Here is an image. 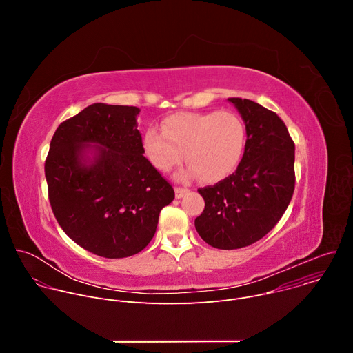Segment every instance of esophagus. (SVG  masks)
<instances>
[{
    "label": "esophagus",
    "instance_id": "34e87169",
    "mask_svg": "<svg viewBox=\"0 0 353 353\" xmlns=\"http://www.w3.org/2000/svg\"><path fill=\"white\" fill-rule=\"evenodd\" d=\"M174 192H176V198H181L184 194L188 192V188H184V187H176L174 188Z\"/></svg>",
    "mask_w": 353,
    "mask_h": 353
}]
</instances>
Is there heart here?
Returning <instances> with one entry per match:
<instances>
[{"instance_id": "obj_1", "label": "heart", "mask_w": 353, "mask_h": 353, "mask_svg": "<svg viewBox=\"0 0 353 353\" xmlns=\"http://www.w3.org/2000/svg\"><path fill=\"white\" fill-rule=\"evenodd\" d=\"M152 165L170 172L184 159L185 176L196 174L205 183L219 181L234 172L245 146V125L230 110L176 113L165 119L162 131L149 128L143 138Z\"/></svg>"}]
</instances>
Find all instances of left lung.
Returning <instances> with one entry per match:
<instances>
[{
	"instance_id": "8db88e82",
	"label": "left lung",
	"mask_w": 353,
	"mask_h": 353,
	"mask_svg": "<svg viewBox=\"0 0 353 353\" xmlns=\"http://www.w3.org/2000/svg\"><path fill=\"white\" fill-rule=\"evenodd\" d=\"M245 123V146L234 173L198 188L205 208L195 229L215 248L263 239L285 214L294 190V142L285 123L253 100L229 97Z\"/></svg>"
}]
</instances>
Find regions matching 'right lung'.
<instances>
[{
	"label": "right lung",
	"mask_w": 353,
	"mask_h": 353,
	"mask_svg": "<svg viewBox=\"0 0 353 353\" xmlns=\"http://www.w3.org/2000/svg\"><path fill=\"white\" fill-rule=\"evenodd\" d=\"M135 106L94 103L63 121L44 163L53 214L78 245L105 259L130 257L152 240L172 184L142 155ZM93 143L94 161L83 154Z\"/></svg>",
	"instance_id": "right-lung-1"
}]
</instances>
